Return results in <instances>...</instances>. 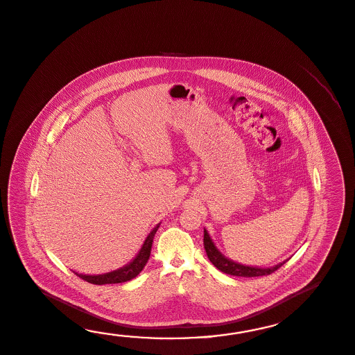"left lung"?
Returning <instances> with one entry per match:
<instances>
[{"label":"left lung","mask_w":355,"mask_h":355,"mask_svg":"<svg viewBox=\"0 0 355 355\" xmlns=\"http://www.w3.org/2000/svg\"><path fill=\"white\" fill-rule=\"evenodd\" d=\"M204 247L209 260L211 261L215 268L220 270L221 272H225L228 275L243 276V277H254V276L270 275L277 268H282L286 261L277 263L272 268H257V266H245L242 263H238L234 261L229 260L223 253L216 248L211 236H209L207 230L204 229Z\"/></svg>","instance_id":"left-lung-1"}]
</instances>
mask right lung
I'll use <instances>...</instances> for the list:
<instances>
[{"label":"right lung","instance_id":"1","mask_svg":"<svg viewBox=\"0 0 355 355\" xmlns=\"http://www.w3.org/2000/svg\"><path fill=\"white\" fill-rule=\"evenodd\" d=\"M159 225L160 224H158L155 228L150 232L149 236H146V239L142 245L140 252L137 253V256L135 257L134 260L131 261L130 263H127L126 266L119 268V270H114V271H110L107 274H102V275H83V274H78V272H75V274L87 283L95 284V285L125 283L128 280H132L134 277L141 272L142 268H145L146 262L149 260L153 239H154V236L158 230Z\"/></svg>","mask_w":355,"mask_h":355}]
</instances>
